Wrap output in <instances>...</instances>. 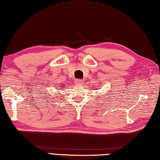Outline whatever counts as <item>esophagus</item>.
I'll return each instance as SVG.
<instances>
[{"mask_svg": "<svg viewBox=\"0 0 160 160\" xmlns=\"http://www.w3.org/2000/svg\"><path fill=\"white\" fill-rule=\"evenodd\" d=\"M83 83H84V80H77L75 81V84L78 85H82Z\"/></svg>", "mask_w": 160, "mask_h": 160, "instance_id": "1", "label": "esophagus"}]
</instances>
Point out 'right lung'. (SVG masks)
Listing matches in <instances>:
<instances>
[{
    "label": "right lung",
    "instance_id": "right-lung-1",
    "mask_svg": "<svg viewBox=\"0 0 160 160\" xmlns=\"http://www.w3.org/2000/svg\"><path fill=\"white\" fill-rule=\"evenodd\" d=\"M54 87H55V90H56V91H55V95H58L57 93H58V92H59L60 90H62L63 89L62 88H65V85H63V84H62V85L58 84V85H55ZM55 92H52V93H55ZM52 96H53V95H52Z\"/></svg>",
    "mask_w": 160,
    "mask_h": 160
}]
</instances>
